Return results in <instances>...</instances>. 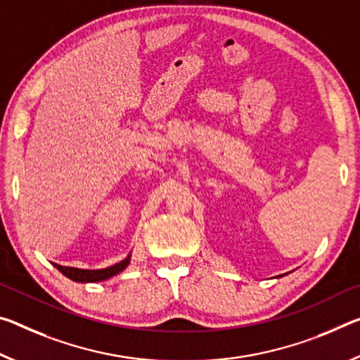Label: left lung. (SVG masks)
I'll return each mask as SVG.
<instances>
[{"label": "left lung", "instance_id": "left-lung-1", "mask_svg": "<svg viewBox=\"0 0 360 360\" xmlns=\"http://www.w3.org/2000/svg\"><path fill=\"white\" fill-rule=\"evenodd\" d=\"M281 277H282V276H281Z\"/></svg>", "mask_w": 360, "mask_h": 360}]
</instances>
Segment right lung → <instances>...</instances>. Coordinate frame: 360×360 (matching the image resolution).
I'll use <instances>...</instances> for the list:
<instances>
[{
	"mask_svg": "<svg viewBox=\"0 0 360 360\" xmlns=\"http://www.w3.org/2000/svg\"><path fill=\"white\" fill-rule=\"evenodd\" d=\"M131 261V253L127 256V258L122 259L117 264L104 267V269H79V267H70V266H60L56 264L54 266L59 269L65 277L70 278L73 282H82V283H93V282H102L107 281L113 276H117L122 271H124L128 267Z\"/></svg>",
	"mask_w": 360,
	"mask_h": 360,
	"instance_id": "add662e5",
	"label": "right lung"
}]
</instances>
